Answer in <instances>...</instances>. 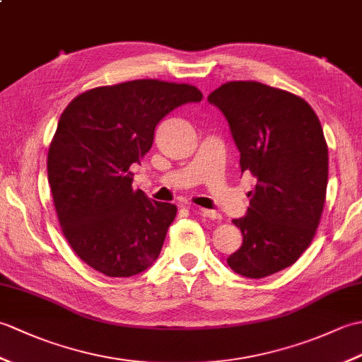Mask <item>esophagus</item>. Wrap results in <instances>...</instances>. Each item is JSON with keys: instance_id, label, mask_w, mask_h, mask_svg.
<instances>
[{"instance_id": "obj_1", "label": "esophagus", "mask_w": 362, "mask_h": 362, "mask_svg": "<svg viewBox=\"0 0 362 362\" xmlns=\"http://www.w3.org/2000/svg\"><path fill=\"white\" fill-rule=\"evenodd\" d=\"M191 210L201 213L202 216L210 218V219H221V213L216 210H209V209H201V206H191Z\"/></svg>"}]
</instances>
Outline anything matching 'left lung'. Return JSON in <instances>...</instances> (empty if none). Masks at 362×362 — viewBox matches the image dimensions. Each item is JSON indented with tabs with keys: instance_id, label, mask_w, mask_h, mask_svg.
<instances>
[{
	"instance_id": "obj_1",
	"label": "left lung",
	"mask_w": 362,
	"mask_h": 362,
	"mask_svg": "<svg viewBox=\"0 0 362 362\" xmlns=\"http://www.w3.org/2000/svg\"><path fill=\"white\" fill-rule=\"evenodd\" d=\"M209 103L228 122L241 173L257 179L247 211L233 219L243 244L227 263L263 279L294 264L316 233L328 183L324 130L302 98L259 82H227Z\"/></svg>"
}]
</instances>
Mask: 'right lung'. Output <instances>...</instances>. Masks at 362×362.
<instances>
[{"label": "right lung", "instance_id": "obj_1", "mask_svg": "<svg viewBox=\"0 0 362 362\" xmlns=\"http://www.w3.org/2000/svg\"><path fill=\"white\" fill-rule=\"evenodd\" d=\"M201 101L188 83L141 79L86 91L64 110L48 180L66 241L95 271L134 276L158 258L177 206L134 191L129 168L149 152L169 112Z\"/></svg>", "mask_w": 362, "mask_h": 362}]
</instances>
